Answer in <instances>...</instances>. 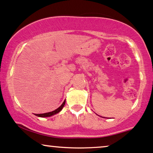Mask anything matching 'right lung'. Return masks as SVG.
Returning a JSON list of instances; mask_svg holds the SVG:
<instances>
[{"instance_id":"add662e5","label":"right lung","mask_w":153,"mask_h":153,"mask_svg":"<svg viewBox=\"0 0 153 153\" xmlns=\"http://www.w3.org/2000/svg\"><path fill=\"white\" fill-rule=\"evenodd\" d=\"M65 103V101L64 100V102H63V104H61V105L60 106V107L58 108V109H55L53 111L48 112V113H44V114H35V115L36 116V117H51V116L56 114L59 113V112L61 111L63 108V107H64Z\"/></svg>"}]
</instances>
